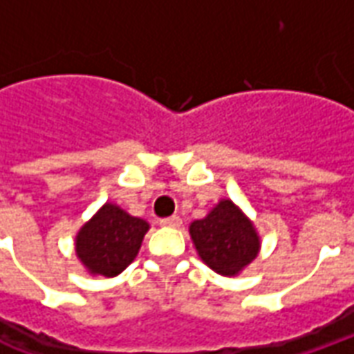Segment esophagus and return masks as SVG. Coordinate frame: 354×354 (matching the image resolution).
Instances as JSON below:
<instances>
[{
  "mask_svg": "<svg viewBox=\"0 0 354 354\" xmlns=\"http://www.w3.org/2000/svg\"><path fill=\"white\" fill-rule=\"evenodd\" d=\"M159 223H161L162 227H180L182 220H180V216H169V218L159 220Z\"/></svg>",
  "mask_w": 354,
  "mask_h": 354,
  "instance_id": "obj_1",
  "label": "esophagus"
}]
</instances>
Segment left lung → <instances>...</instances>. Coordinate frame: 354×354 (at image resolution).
<instances>
[{
  "mask_svg": "<svg viewBox=\"0 0 354 354\" xmlns=\"http://www.w3.org/2000/svg\"><path fill=\"white\" fill-rule=\"evenodd\" d=\"M189 235L201 260L223 277L239 274L260 252L254 223L230 199H222L203 220L192 222Z\"/></svg>",
  "mask_w": 354,
  "mask_h": 354,
  "instance_id": "obj_1",
  "label": "left lung"
}]
</instances>
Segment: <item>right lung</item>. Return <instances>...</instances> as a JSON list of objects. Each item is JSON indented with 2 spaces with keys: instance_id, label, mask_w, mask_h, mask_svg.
Instances as JSON below:
<instances>
[{
  "instance_id": "right-lung-1",
  "label": "right lung",
  "mask_w": 354,
  "mask_h": 354,
  "mask_svg": "<svg viewBox=\"0 0 354 354\" xmlns=\"http://www.w3.org/2000/svg\"><path fill=\"white\" fill-rule=\"evenodd\" d=\"M149 223L106 203L75 235V254L91 274L115 277L138 254Z\"/></svg>"
}]
</instances>
